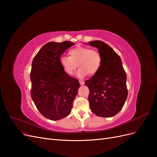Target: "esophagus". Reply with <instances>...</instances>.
<instances>
[{"mask_svg": "<svg viewBox=\"0 0 157 157\" xmlns=\"http://www.w3.org/2000/svg\"><path fill=\"white\" fill-rule=\"evenodd\" d=\"M79 82H80V85H84V82L83 81V80H80Z\"/></svg>", "mask_w": 157, "mask_h": 157, "instance_id": "esophagus-1", "label": "esophagus"}]
</instances>
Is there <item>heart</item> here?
I'll list each match as a JSON object with an SVG mask.
<instances>
[{
  "instance_id": "b5f03b06",
  "label": "heart",
  "mask_w": 157,
  "mask_h": 157,
  "mask_svg": "<svg viewBox=\"0 0 157 157\" xmlns=\"http://www.w3.org/2000/svg\"><path fill=\"white\" fill-rule=\"evenodd\" d=\"M68 56H61L59 63L65 72L69 75H73L77 65L79 69L77 75L83 78L89 73L96 74L101 67L102 58L99 52L88 47L77 46L69 51Z\"/></svg>"
}]
</instances>
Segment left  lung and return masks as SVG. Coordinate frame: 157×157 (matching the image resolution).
Here are the masks:
<instances>
[{"instance_id": "8db88e82", "label": "left lung", "mask_w": 157, "mask_h": 157, "mask_svg": "<svg viewBox=\"0 0 157 157\" xmlns=\"http://www.w3.org/2000/svg\"><path fill=\"white\" fill-rule=\"evenodd\" d=\"M89 44L96 47L102 58L98 72L85 81L90 90V108L98 117H111L121 110L126 100V74L120 56L111 47L101 40L89 42Z\"/></svg>"}]
</instances>
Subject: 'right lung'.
Listing matches in <instances>:
<instances>
[{"instance_id": "add662e5", "label": "right lung", "mask_w": 157, "mask_h": 157, "mask_svg": "<svg viewBox=\"0 0 157 157\" xmlns=\"http://www.w3.org/2000/svg\"><path fill=\"white\" fill-rule=\"evenodd\" d=\"M74 44L70 41L48 42L33 59L31 98L41 115L52 121L69 115L80 87L78 80L66 73L59 63L62 54Z\"/></svg>"}]
</instances>
